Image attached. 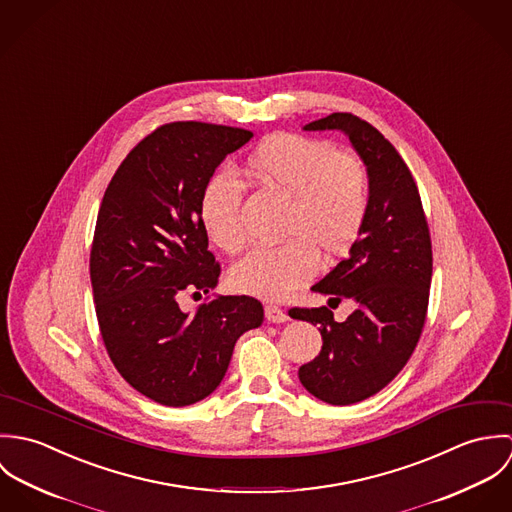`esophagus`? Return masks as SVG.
<instances>
[{"label": "esophagus", "instance_id": "obj_1", "mask_svg": "<svg viewBox=\"0 0 512 512\" xmlns=\"http://www.w3.org/2000/svg\"><path fill=\"white\" fill-rule=\"evenodd\" d=\"M264 313H266V319L272 321V323H284V321L290 319V315L282 307H278V305H266Z\"/></svg>", "mask_w": 512, "mask_h": 512}]
</instances>
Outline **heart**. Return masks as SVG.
<instances>
[{"mask_svg": "<svg viewBox=\"0 0 512 512\" xmlns=\"http://www.w3.org/2000/svg\"><path fill=\"white\" fill-rule=\"evenodd\" d=\"M244 171L258 185L288 199L274 248H258L230 270L236 292L284 299L329 264L351 252L370 211L365 161L331 142L303 134L268 136L246 157ZM240 189L226 173L213 175L199 197V222L211 244L236 254L246 244Z\"/></svg>", "mask_w": 512, "mask_h": 512, "instance_id": "1", "label": "heart"}]
</instances>
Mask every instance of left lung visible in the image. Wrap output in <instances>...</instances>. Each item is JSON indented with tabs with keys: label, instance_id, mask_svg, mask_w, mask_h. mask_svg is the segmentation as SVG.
Listing matches in <instances>:
<instances>
[{
	"label": "left lung",
	"instance_id": "8db88e82",
	"mask_svg": "<svg viewBox=\"0 0 512 512\" xmlns=\"http://www.w3.org/2000/svg\"><path fill=\"white\" fill-rule=\"evenodd\" d=\"M305 130H343L370 173L365 228L313 292L329 305L353 299L357 309L335 321L329 307H293V319L319 327L321 353L299 366L301 384L319 400L349 406L380 392L412 357L428 315L432 238L418 185L374 126L349 112L315 120Z\"/></svg>",
	"mask_w": 512,
	"mask_h": 512
}]
</instances>
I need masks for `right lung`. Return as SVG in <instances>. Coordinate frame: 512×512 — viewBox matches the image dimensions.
Instances as JSON below:
<instances>
[{
    "label": "right lung",
    "instance_id": "add662e5",
    "mask_svg": "<svg viewBox=\"0 0 512 512\" xmlns=\"http://www.w3.org/2000/svg\"><path fill=\"white\" fill-rule=\"evenodd\" d=\"M252 136L205 122L163 124L128 153L104 193L90 250L100 335L122 378L157 404L207 398L236 339L264 321L250 295L207 297L193 315L179 309L181 293H209L219 282L199 197L220 161Z\"/></svg>",
    "mask_w": 512,
    "mask_h": 512
}]
</instances>
